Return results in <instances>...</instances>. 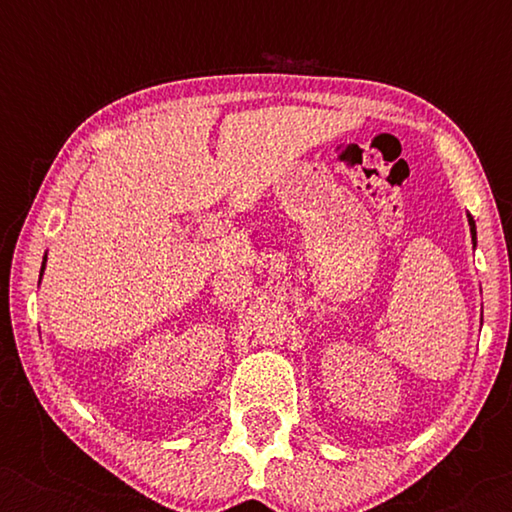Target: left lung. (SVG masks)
I'll list each match as a JSON object with an SVG mask.
<instances>
[{"label":"left lung","mask_w":512,"mask_h":512,"mask_svg":"<svg viewBox=\"0 0 512 512\" xmlns=\"http://www.w3.org/2000/svg\"><path fill=\"white\" fill-rule=\"evenodd\" d=\"M468 226H471V237H473V244H475V221H473L471 214H468Z\"/></svg>","instance_id":"1"}]
</instances>
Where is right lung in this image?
Segmentation results:
<instances>
[{
	"label": "right lung",
	"mask_w": 512,
	"mask_h": 512,
	"mask_svg": "<svg viewBox=\"0 0 512 512\" xmlns=\"http://www.w3.org/2000/svg\"><path fill=\"white\" fill-rule=\"evenodd\" d=\"M44 261H46V258H44ZM41 272H44V268H41Z\"/></svg>",
	"instance_id": "right-lung-1"
}]
</instances>
